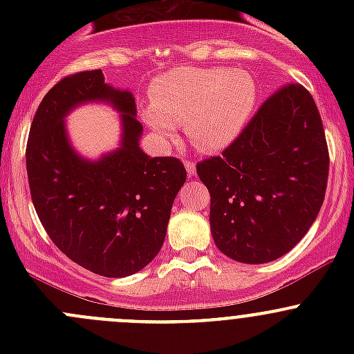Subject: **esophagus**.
<instances>
[{
  "mask_svg": "<svg viewBox=\"0 0 354 354\" xmlns=\"http://www.w3.org/2000/svg\"><path fill=\"white\" fill-rule=\"evenodd\" d=\"M185 167H187V173L190 178L194 176L195 171H197V166H195V162H192V160H187V162H185Z\"/></svg>",
  "mask_w": 354,
  "mask_h": 354,
  "instance_id": "34e87169",
  "label": "esophagus"
}]
</instances>
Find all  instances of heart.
<instances>
[{
    "instance_id": "b5f03b06",
    "label": "heart",
    "mask_w": 354,
    "mask_h": 354,
    "mask_svg": "<svg viewBox=\"0 0 354 354\" xmlns=\"http://www.w3.org/2000/svg\"><path fill=\"white\" fill-rule=\"evenodd\" d=\"M257 97L255 78L245 70L180 68L156 78L142 118L162 145L173 144L178 124H185L195 147L217 152L240 137Z\"/></svg>"
}]
</instances>
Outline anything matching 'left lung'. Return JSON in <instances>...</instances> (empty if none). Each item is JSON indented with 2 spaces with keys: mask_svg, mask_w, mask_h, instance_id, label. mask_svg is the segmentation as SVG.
Listing matches in <instances>:
<instances>
[{
  "mask_svg": "<svg viewBox=\"0 0 354 354\" xmlns=\"http://www.w3.org/2000/svg\"><path fill=\"white\" fill-rule=\"evenodd\" d=\"M210 194L216 246L243 263L279 259L315 221L329 176V152L315 101L289 84L270 95L240 137L197 164Z\"/></svg>",
  "mask_w": 354,
  "mask_h": 354,
  "instance_id": "obj_1",
  "label": "left lung"
}]
</instances>
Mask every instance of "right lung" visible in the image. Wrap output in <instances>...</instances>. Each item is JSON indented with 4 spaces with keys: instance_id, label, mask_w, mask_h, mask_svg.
<instances>
[{
    "instance_id": "add662e5",
    "label": "right lung",
    "mask_w": 354,
    "mask_h": 354,
    "mask_svg": "<svg viewBox=\"0 0 354 354\" xmlns=\"http://www.w3.org/2000/svg\"><path fill=\"white\" fill-rule=\"evenodd\" d=\"M94 102L120 113L122 133L116 149L88 160L71 144L66 116ZM142 133L131 91L106 84L101 70L58 82L32 120L25 159L35 212L53 243L99 276H131L154 260L187 180L180 159L142 151Z\"/></svg>"
}]
</instances>
